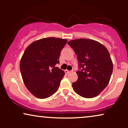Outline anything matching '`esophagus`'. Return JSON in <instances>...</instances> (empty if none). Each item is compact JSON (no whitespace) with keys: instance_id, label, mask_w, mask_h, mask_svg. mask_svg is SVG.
I'll return each mask as SVG.
<instances>
[{"instance_id":"1","label":"esophagus","mask_w":128,"mask_h":128,"mask_svg":"<svg viewBox=\"0 0 128 128\" xmlns=\"http://www.w3.org/2000/svg\"><path fill=\"white\" fill-rule=\"evenodd\" d=\"M64 72H65L66 74H69V73H70L71 72V71L68 70H64Z\"/></svg>"}]
</instances>
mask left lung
Wrapping results in <instances>:
<instances>
[{
    "label": "left lung",
    "instance_id": "obj_1",
    "mask_svg": "<svg viewBox=\"0 0 128 128\" xmlns=\"http://www.w3.org/2000/svg\"><path fill=\"white\" fill-rule=\"evenodd\" d=\"M77 55L78 79L72 84L73 90L82 97H96L106 87L113 70L109 52L98 42L76 39L68 42Z\"/></svg>",
    "mask_w": 128,
    "mask_h": 128
}]
</instances>
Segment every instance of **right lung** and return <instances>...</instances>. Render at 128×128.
Segmentation results:
<instances>
[{
  "instance_id": "right-lung-1",
  "label": "right lung",
  "mask_w": 128,
  "mask_h": 128,
  "mask_svg": "<svg viewBox=\"0 0 128 128\" xmlns=\"http://www.w3.org/2000/svg\"><path fill=\"white\" fill-rule=\"evenodd\" d=\"M66 42L65 39L45 38L31 44L24 51L20 72L24 84L35 97L46 98L58 90L64 72L55 65L59 64Z\"/></svg>"
}]
</instances>
